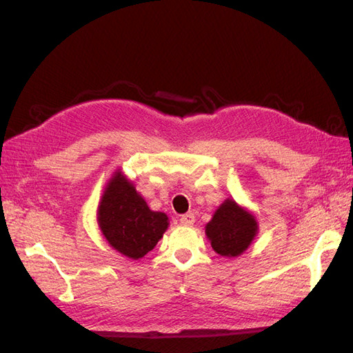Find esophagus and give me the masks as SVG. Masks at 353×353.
<instances>
[{
  "instance_id": "obj_1",
  "label": "esophagus",
  "mask_w": 353,
  "mask_h": 353,
  "mask_svg": "<svg viewBox=\"0 0 353 353\" xmlns=\"http://www.w3.org/2000/svg\"><path fill=\"white\" fill-rule=\"evenodd\" d=\"M194 221H196L194 213H185V215H181L179 218V222L183 223V225H193Z\"/></svg>"
}]
</instances>
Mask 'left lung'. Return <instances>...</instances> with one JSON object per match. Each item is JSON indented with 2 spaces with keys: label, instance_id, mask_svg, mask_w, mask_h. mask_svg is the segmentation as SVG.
Masks as SVG:
<instances>
[{
  "label": "left lung",
  "instance_id": "8db88e82",
  "mask_svg": "<svg viewBox=\"0 0 353 353\" xmlns=\"http://www.w3.org/2000/svg\"><path fill=\"white\" fill-rule=\"evenodd\" d=\"M258 231V223L249 212L234 200H225L206 225V236L213 250L221 256H239L249 248Z\"/></svg>",
  "mask_w": 353,
  "mask_h": 353
}]
</instances>
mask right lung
<instances>
[{
	"label": "right lung",
	"instance_id": "add662e5",
	"mask_svg": "<svg viewBox=\"0 0 353 353\" xmlns=\"http://www.w3.org/2000/svg\"><path fill=\"white\" fill-rule=\"evenodd\" d=\"M99 225L113 249L140 259L154 249L169 223L163 212L148 209L134 185L117 172L100 201Z\"/></svg>",
	"mask_w": 353,
	"mask_h": 353
}]
</instances>
